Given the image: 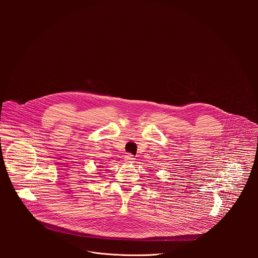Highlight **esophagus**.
I'll return each instance as SVG.
<instances>
[{
	"label": "esophagus",
	"mask_w": 258,
	"mask_h": 258,
	"mask_svg": "<svg viewBox=\"0 0 258 258\" xmlns=\"http://www.w3.org/2000/svg\"><path fill=\"white\" fill-rule=\"evenodd\" d=\"M135 157L132 155V154H127V155H125L124 156V161L126 162V163H133L134 161H135Z\"/></svg>",
	"instance_id": "esophagus-1"
}]
</instances>
